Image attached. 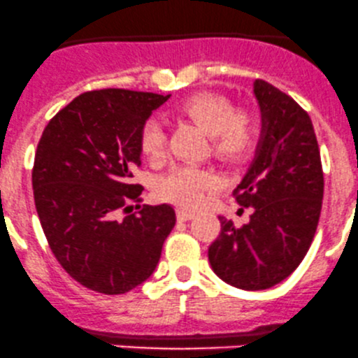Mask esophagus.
Listing matches in <instances>:
<instances>
[{
    "mask_svg": "<svg viewBox=\"0 0 358 358\" xmlns=\"http://www.w3.org/2000/svg\"><path fill=\"white\" fill-rule=\"evenodd\" d=\"M178 218L179 220H191V218H194V211H189V210H184V208H178Z\"/></svg>",
    "mask_w": 358,
    "mask_h": 358,
    "instance_id": "34e87169",
    "label": "esophagus"
}]
</instances>
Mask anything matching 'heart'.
I'll return each instance as SVG.
<instances>
[{
  "mask_svg": "<svg viewBox=\"0 0 358 358\" xmlns=\"http://www.w3.org/2000/svg\"><path fill=\"white\" fill-rule=\"evenodd\" d=\"M176 114L210 134L211 153L222 162H242L256 147L257 122L255 116L236 113L232 102L220 95H191L176 107ZM140 150L148 160H160L164 157L165 131L155 119L148 121L141 129ZM215 186L217 178L205 169L180 167L160 180L159 194L180 206L196 208Z\"/></svg>",
  "mask_w": 358,
  "mask_h": 358,
  "instance_id": "1",
  "label": "heart"
}]
</instances>
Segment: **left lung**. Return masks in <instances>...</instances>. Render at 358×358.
I'll return each mask as SVG.
<instances>
[{"label":"left lung","instance_id":"obj_1","mask_svg":"<svg viewBox=\"0 0 358 358\" xmlns=\"http://www.w3.org/2000/svg\"><path fill=\"white\" fill-rule=\"evenodd\" d=\"M261 110L255 159L234 189L251 208L236 227L220 217L222 232L210 245L211 270L229 285L264 290L283 282L302 263L316 234L324 178L309 114L264 80L252 83Z\"/></svg>","mask_w":358,"mask_h":358}]
</instances>
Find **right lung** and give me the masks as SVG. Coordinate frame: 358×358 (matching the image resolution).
<instances>
[{
  "label": "right lung",
  "instance_id": "1",
  "mask_svg": "<svg viewBox=\"0 0 358 358\" xmlns=\"http://www.w3.org/2000/svg\"><path fill=\"white\" fill-rule=\"evenodd\" d=\"M171 95L85 92L49 121L32 171L36 210L52 255L90 290L119 295L152 276L176 225L171 205H136L140 134ZM122 209L124 219H117Z\"/></svg>",
  "mask_w": 358,
  "mask_h": 358
}]
</instances>
